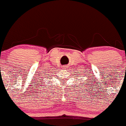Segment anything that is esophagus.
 Instances as JSON below:
<instances>
[{
	"label": "esophagus",
	"instance_id": "34e87169",
	"mask_svg": "<svg viewBox=\"0 0 126 126\" xmlns=\"http://www.w3.org/2000/svg\"><path fill=\"white\" fill-rule=\"evenodd\" d=\"M63 68H64V69H66V68H67V66L66 65H64V66H63Z\"/></svg>",
	"mask_w": 126,
	"mask_h": 126
}]
</instances>
